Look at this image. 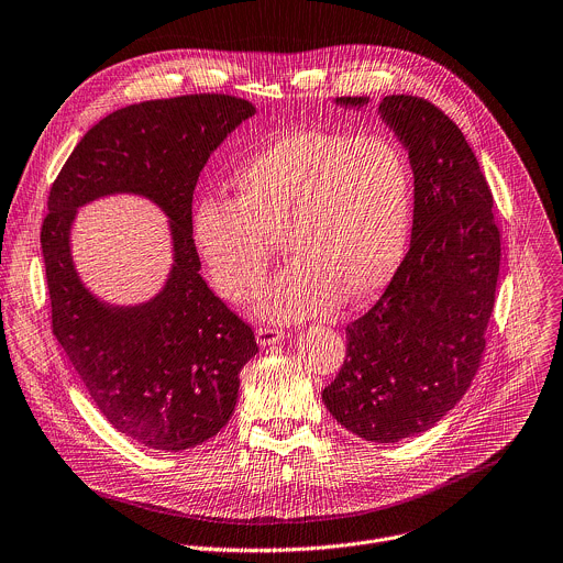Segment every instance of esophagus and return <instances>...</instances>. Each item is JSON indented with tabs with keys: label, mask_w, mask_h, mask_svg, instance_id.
Segmentation results:
<instances>
[{
	"label": "esophagus",
	"mask_w": 563,
	"mask_h": 563,
	"mask_svg": "<svg viewBox=\"0 0 563 563\" xmlns=\"http://www.w3.org/2000/svg\"><path fill=\"white\" fill-rule=\"evenodd\" d=\"M285 338V331L283 329H274V327H258L256 329V340L261 346H269V344H276Z\"/></svg>",
	"instance_id": "34e87169"
}]
</instances>
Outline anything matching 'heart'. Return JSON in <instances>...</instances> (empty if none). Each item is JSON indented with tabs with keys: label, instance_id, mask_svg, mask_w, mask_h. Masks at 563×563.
<instances>
[{
	"label": "heart",
	"instance_id": "b5f03b06",
	"mask_svg": "<svg viewBox=\"0 0 563 563\" xmlns=\"http://www.w3.org/2000/svg\"><path fill=\"white\" fill-rule=\"evenodd\" d=\"M234 201L208 199L192 243L212 287L245 302L263 287L283 241L294 258L256 311L296 322L360 305L398 269L413 208L405 150L380 134L296 130L272 139L232 176Z\"/></svg>",
	"mask_w": 563,
	"mask_h": 563
}]
</instances>
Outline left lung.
<instances>
[{
    "instance_id": "obj_1",
    "label": "left lung",
    "mask_w": 563,
    "mask_h": 563,
    "mask_svg": "<svg viewBox=\"0 0 563 563\" xmlns=\"http://www.w3.org/2000/svg\"><path fill=\"white\" fill-rule=\"evenodd\" d=\"M378 114L413 169L411 247L383 298L346 324V357L322 402L346 431L391 444L435 427L471 387L501 247L493 195L462 130L409 95L385 97Z\"/></svg>"
}]
</instances>
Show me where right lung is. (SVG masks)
I'll use <instances>...</instances> for the list:
<instances>
[{"label":"right lung","mask_w":563,"mask_h":563,"mask_svg":"<svg viewBox=\"0 0 563 563\" xmlns=\"http://www.w3.org/2000/svg\"><path fill=\"white\" fill-rule=\"evenodd\" d=\"M256 108L230 95H187L121 108L77 143L48 197L42 252L53 333L92 402L123 435L154 451H185L232 418L239 373L258 353L250 324L199 274L192 197L210 154ZM134 194L167 217L173 267L139 306H110L84 285L71 261L76 210Z\"/></svg>","instance_id":"right-lung-1"}]
</instances>
